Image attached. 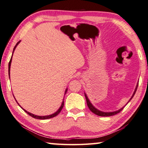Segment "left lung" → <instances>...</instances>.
Wrapping results in <instances>:
<instances>
[{
  "instance_id": "1",
  "label": "left lung",
  "mask_w": 148,
  "mask_h": 148,
  "mask_svg": "<svg viewBox=\"0 0 148 148\" xmlns=\"http://www.w3.org/2000/svg\"><path fill=\"white\" fill-rule=\"evenodd\" d=\"M138 86V84L137 86H136V89H135V91H134V93H133V95H132V97L131 98V99L129 100V101H131V100L132 99V97H134V94H135V92H136V90H137ZM85 97H86V101H87V106L89 107V110H91V111L92 112V113H94L95 114L97 115V116H104V117H106V116H114V115H116V114H117L119 113V112H121V110L124 108V107H123L122 108H121V109L119 110H117V111H116V112H101V111H99V110L96 109V108H95L93 106H92V105L91 104V102H90L89 100L88 99V98H87V95H86V94H85Z\"/></svg>"
}]
</instances>
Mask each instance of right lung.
<instances>
[{"label":"right lung","instance_id":"1","mask_svg":"<svg viewBox=\"0 0 148 148\" xmlns=\"http://www.w3.org/2000/svg\"><path fill=\"white\" fill-rule=\"evenodd\" d=\"M19 42H20V41H19L18 42H17L16 46H15L14 48V50H13V52H14V49H16V46H17V45H18V44L19 43ZM12 55H13V54H12ZM12 57H11L10 61L9 64H8V73H9V77H10V64H11V62H12ZM67 89H66V91H65V93H66V92ZM63 106H64V99H63V101H62V102L61 106L60 107V108L58 110V111H57V112H56V113H54L53 114H51V115H50V116H36V115L32 114H31V113H29V112H27L25 110H24V109H23V110H24V111L27 114H29V116H31V117H34V118H35V119H47L52 118V117H56V116H57V115H58V114L60 113V112L61 111V110L62 109V108H63Z\"/></svg>","mask_w":148,"mask_h":148}]
</instances>
